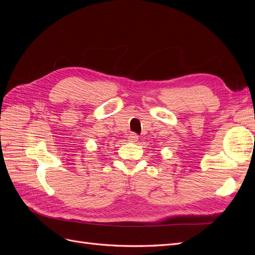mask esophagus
<instances>
[{
    "label": "esophagus",
    "instance_id": "esophagus-1",
    "mask_svg": "<svg viewBox=\"0 0 255 255\" xmlns=\"http://www.w3.org/2000/svg\"><path fill=\"white\" fill-rule=\"evenodd\" d=\"M138 139V135L133 133V134H129L128 136V141H136Z\"/></svg>",
    "mask_w": 255,
    "mask_h": 255
}]
</instances>
